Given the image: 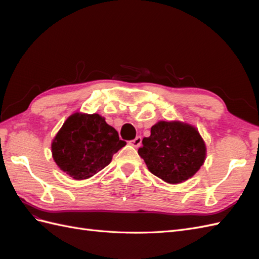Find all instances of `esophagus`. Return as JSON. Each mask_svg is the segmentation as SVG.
Here are the masks:
<instances>
[{
	"label": "esophagus",
	"mask_w": 259,
	"mask_h": 259,
	"mask_svg": "<svg viewBox=\"0 0 259 259\" xmlns=\"http://www.w3.org/2000/svg\"><path fill=\"white\" fill-rule=\"evenodd\" d=\"M142 137L140 136H137L135 139H133V140H131L130 142V144L132 145V146H134V147H136V148H138L140 145H142Z\"/></svg>",
	"instance_id": "1"
}]
</instances>
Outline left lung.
Wrapping results in <instances>:
<instances>
[{
    "mask_svg": "<svg viewBox=\"0 0 259 259\" xmlns=\"http://www.w3.org/2000/svg\"><path fill=\"white\" fill-rule=\"evenodd\" d=\"M138 154L153 175L168 184L191 178L204 163L206 147L198 130L178 121H160L143 139Z\"/></svg>",
    "mask_w": 259,
    "mask_h": 259,
    "instance_id": "obj_1",
    "label": "left lung"
}]
</instances>
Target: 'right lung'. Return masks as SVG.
<instances>
[{
    "instance_id": "right-lung-1",
    "label": "right lung",
    "mask_w": 259,
    "mask_h": 259,
    "mask_svg": "<svg viewBox=\"0 0 259 259\" xmlns=\"http://www.w3.org/2000/svg\"><path fill=\"white\" fill-rule=\"evenodd\" d=\"M126 145L99 114L70 115L52 143L54 161L72 178H90L111 162Z\"/></svg>"
}]
</instances>
